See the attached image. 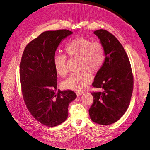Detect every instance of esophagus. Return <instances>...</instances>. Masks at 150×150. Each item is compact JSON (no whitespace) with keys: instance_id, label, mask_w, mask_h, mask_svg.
<instances>
[{"instance_id":"1","label":"esophagus","mask_w":150,"mask_h":150,"mask_svg":"<svg viewBox=\"0 0 150 150\" xmlns=\"http://www.w3.org/2000/svg\"><path fill=\"white\" fill-rule=\"evenodd\" d=\"M76 93L77 94V96H80L81 95H82L83 94V92H82V91H77Z\"/></svg>"}]
</instances>
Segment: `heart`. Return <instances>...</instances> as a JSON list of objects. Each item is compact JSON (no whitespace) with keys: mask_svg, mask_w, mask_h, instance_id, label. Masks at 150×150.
<instances>
[{"mask_svg":"<svg viewBox=\"0 0 150 150\" xmlns=\"http://www.w3.org/2000/svg\"><path fill=\"white\" fill-rule=\"evenodd\" d=\"M64 51L71 57L78 58L79 73L71 74L62 83L66 89L80 91L83 90L92 81V76L88 70L97 72L101 69L105 61V52L103 45L99 42H93L84 38H76L65 46ZM53 64L56 73L64 76L67 72L66 57L57 54L54 56Z\"/></svg>","mask_w":150,"mask_h":150,"instance_id":"b5f03b06","label":"heart"}]
</instances>
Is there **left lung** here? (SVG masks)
I'll return each instance as SVG.
<instances>
[{
  "mask_svg": "<svg viewBox=\"0 0 150 150\" xmlns=\"http://www.w3.org/2000/svg\"><path fill=\"white\" fill-rule=\"evenodd\" d=\"M103 45L105 61L94 79L93 86L102 92L93 93L89 110L96 123L109 125L119 120L128 109L133 88V77L127 54L115 36L104 29L94 32Z\"/></svg>",
  "mask_w": 150,
  "mask_h": 150,
  "instance_id": "8db88e82",
  "label": "left lung"
}]
</instances>
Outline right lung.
Instances as JSON below:
<instances>
[{"mask_svg":"<svg viewBox=\"0 0 150 150\" xmlns=\"http://www.w3.org/2000/svg\"><path fill=\"white\" fill-rule=\"evenodd\" d=\"M72 32L45 31L25 47L20 63V81L27 108L34 118L49 127L66 120L68 106L76 98L71 90H57L53 58L59 45Z\"/></svg>","mask_w":150,"mask_h":150,"instance_id":"add662e5","label":"right lung"}]
</instances>
